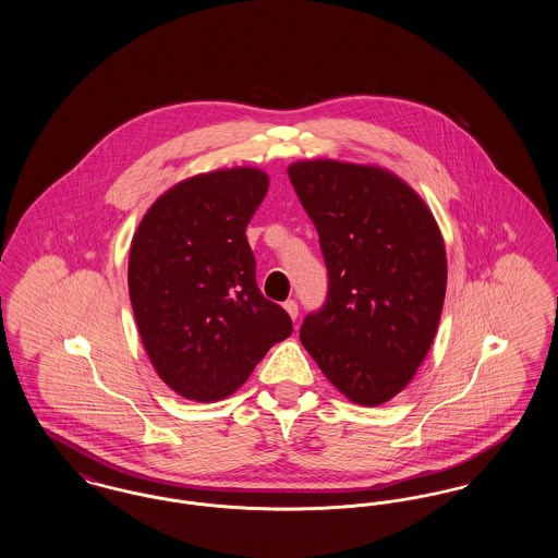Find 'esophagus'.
<instances>
[{
  "mask_svg": "<svg viewBox=\"0 0 558 558\" xmlns=\"http://www.w3.org/2000/svg\"><path fill=\"white\" fill-rule=\"evenodd\" d=\"M284 310L289 312V316H291L292 319H296V316H299V305H296V301H292V299H289V301L284 303Z\"/></svg>",
  "mask_w": 558,
  "mask_h": 558,
  "instance_id": "obj_1",
  "label": "esophagus"
}]
</instances>
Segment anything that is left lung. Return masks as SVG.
<instances>
[{
    "instance_id": "obj_1",
    "label": "left lung",
    "mask_w": 558,
    "mask_h": 558,
    "mask_svg": "<svg viewBox=\"0 0 558 558\" xmlns=\"http://www.w3.org/2000/svg\"><path fill=\"white\" fill-rule=\"evenodd\" d=\"M289 178L328 269L301 343L345 398L380 405L414 378L439 326L448 264L437 221L380 167L299 160Z\"/></svg>"
}]
</instances>
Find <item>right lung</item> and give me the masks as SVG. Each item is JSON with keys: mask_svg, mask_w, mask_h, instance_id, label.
I'll return each instance as SVG.
<instances>
[{"mask_svg": "<svg viewBox=\"0 0 558 558\" xmlns=\"http://www.w3.org/2000/svg\"><path fill=\"white\" fill-rule=\"evenodd\" d=\"M253 167L201 173L169 187L140 221L130 251V299L144 349L175 393L232 396L291 316L255 278L246 226L266 198Z\"/></svg>", "mask_w": 558, "mask_h": 558, "instance_id": "1", "label": "right lung"}]
</instances>
